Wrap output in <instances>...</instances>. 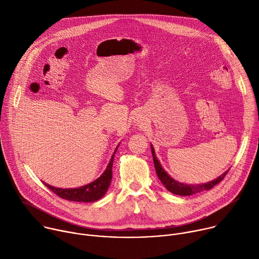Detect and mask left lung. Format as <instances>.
<instances>
[{
  "mask_svg": "<svg viewBox=\"0 0 259 259\" xmlns=\"http://www.w3.org/2000/svg\"><path fill=\"white\" fill-rule=\"evenodd\" d=\"M152 154H153V159H154L156 172H157V175H158L159 179L162 181V183L164 184L165 188L169 192H171L172 194H175V195H179V196H191V195L200 193L202 191L211 190L214 186H216V184H218L221 180H223L229 172V171L225 172L224 174H221L219 177H217L215 180L207 182V183L197 184V186H192V184H184V183H181V182H178V181L174 180L173 178H171L165 172V170L162 168L160 162L158 161V159L156 157V154H155L153 146H152Z\"/></svg>",
  "mask_w": 259,
  "mask_h": 259,
  "instance_id": "left-lung-1",
  "label": "left lung"
}]
</instances>
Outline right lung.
I'll return each mask as SVG.
<instances>
[{"mask_svg":"<svg viewBox=\"0 0 259 259\" xmlns=\"http://www.w3.org/2000/svg\"><path fill=\"white\" fill-rule=\"evenodd\" d=\"M118 149V147H117ZM117 149L110 159L105 171L102 173V175L94 180L93 182L87 184V186L78 188V189H58L49 184L43 182L45 186L51 190L55 195L58 197L68 200V201H75V202H94L99 199H101L105 192L107 191L110 180H112V169H113V163H114V157L117 152Z\"/></svg>","mask_w":259,"mask_h":259,"instance_id":"right-lung-1","label":"right lung"}]
</instances>
